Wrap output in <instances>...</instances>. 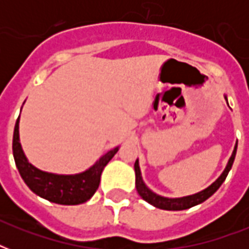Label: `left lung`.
<instances>
[{"instance_id":"8db88e82","label":"left lung","mask_w":249,"mask_h":249,"mask_svg":"<svg viewBox=\"0 0 249 249\" xmlns=\"http://www.w3.org/2000/svg\"><path fill=\"white\" fill-rule=\"evenodd\" d=\"M224 97L225 99L228 101V97H226V95H224ZM236 148H238V142L235 143L234 151H232L231 156H230V159H229L228 164H226V168H225L224 172L221 173L220 177L217 178L212 185H209L207 189L201 190V191H199V193L193 194V195H187V196H182V197L161 196V195H159V194L154 193L152 190L148 189L147 185L144 183L143 178H142V173H141V168H140V161H138V159H137L136 163H134L137 191H138V194H140L141 197H142L143 200H146L151 205L156 207V208L164 209V211H183V209H189L191 208V207L201 204L203 201H205L208 197L212 196L213 194L220 189V186L224 183V181L226 179V177H228L229 172H230V169H231L234 159H235Z\"/></svg>"}]
</instances>
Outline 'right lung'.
<instances>
[{
  "instance_id": "obj_1",
  "label": "right lung",
  "mask_w": 249,
  "mask_h": 249,
  "mask_svg": "<svg viewBox=\"0 0 249 249\" xmlns=\"http://www.w3.org/2000/svg\"><path fill=\"white\" fill-rule=\"evenodd\" d=\"M119 146L109 150L81 173L56 174L41 170L29 163L19 138V117L13 137V155L23 181L33 193L46 200L62 205L83 204L97 191L105 166L119 151Z\"/></svg>"
}]
</instances>
